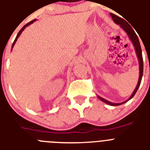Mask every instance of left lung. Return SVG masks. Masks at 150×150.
I'll list each match as a JSON object with an SVG mask.
<instances>
[{
    "mask_svg": "<svg viewBox=\"0 0 150 150\" xmlns=\"http://www.w3.org/2000/svg\"><path fill=\"white\" fill-rule=\"evenodd\" d=\"M111 15L113 21L116 23V24L119 25L120 27L123 29V30L128 35L129 38L130 39V40L132 41V44H133L134 47H135V52H136L137 54V58H138V63H139V78H138V83H137V86L135 87V90L133 91L132 92V94L131 95L129 98L127 99V100L124 102H121V103H112V102H110L109 100H106V99L100 97V96H98V98L100 99L101 101L104 102V103H107V104L110 105V106H118V105H121L123 103H126L127 102L128 100H129L130 99H132L133 98V96H135V94L136 93L137 90L139 88L140 84H141V79H142V76H143V70H144V63H143V57H142V52H141V45H140V42H139V39H138V36L137 35L135 34V31L132 29V28L131 27L129 24L123 18H120V17L117 16L115 15V14H110Z\"/></svg>",
    "mask_w": 150,
    "mask_h": 150,
    "instance_id": "obj_1",
    "label": "left lung"
}]
</instances>
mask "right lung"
I'll list each match as a JSON object with an SVG mask.
<instances>
[{"mask_svg":"<svg viewBox=\"0 0 150 150\" xmlns=\"http://www.w3.org/2000/svg\"><path fill=\"white\" fill-rule=\"evenodd\" d=\"M35 21H36V19H35V20L32 21H30V22H29V23H26V24L25 25V26H23V28H22V29H21L20 31H19V33H18V35H17V36H16V38H15V40H14L13 43H12V48H13V47H14V46H15V43H16V41H17V40H18V38H19V36L21 35V33H22V32H23V31L24 30V29H25V28H26V27H27L28 26H29V25H30V24H32V23H34V22Z\"/></svg>","mask_w":150,"mask_h":150,"instance_id":"obj_1","label":"right lung"}]
</instances>
